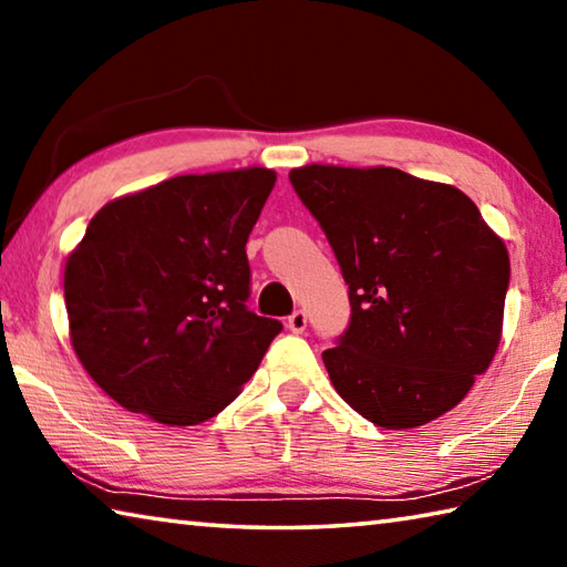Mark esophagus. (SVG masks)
Wrapping results in <instances>:
<instances>
[{"label": "esophagus", "mask_w": 567, "mask_h": 567, "mask_svg": "<svg viewBox=\"0 0 567 567\" xmlns=\"http://www.w3.org/2000/svg\"><path fill=\"white\" fill-rule=\"evenodd\" d=\"M287 328H290L292 332H305V328H307V315L302 312V310H295L290 318H287Z\"/></svg>", "instance_id": "34e87169"}]
</instances>
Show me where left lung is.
I'll return each mask as SVG.
<instances>
[{"instance_id": "8db88e82", "label": "left lung", "mask_w": 567, "mask_h": 567, "mask_svg": "<svg viewBox=\"0 0 567 567\" xmlns=\"http://www.w3.org/2000/svg\"><path fill=\"white\" fill-rule=\"evenodd\" d=\"M290 182L350 287V328L322 352L338 395L385 430L445 415L503 338V237L465 192L395 167L305 165Z\"/></svg>"}]
</instances>
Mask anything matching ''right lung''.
Wrapping results in <instances>:
<instances>
[{
    "label": "right lung",
    "instance_id": "1",
    "mask_svg": "<svg viewBox=\"0 0 567 567\" xmlns=\"http://www.w3.org/2000/svg\"><path fill=\"white\" fill-rule=\"evenodd\" d=\"M275 169L179 175L104 205L64 265L76 360L159 425H199L255 375L282 324L249 312L247 237Z\"/></svg>",
    "mask_w": 567,
    "mask_h": 567
}]
</instances>
